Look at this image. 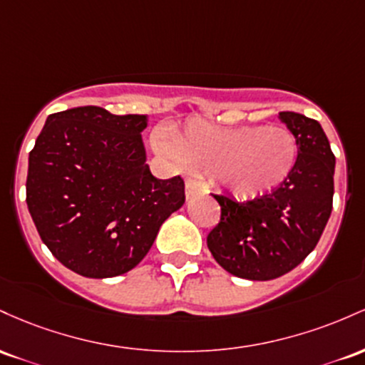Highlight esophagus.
<instances>
[{
	"mask_svg": "<svg viewBox=\"0 0 365 365\" xmlns=\"http://www.w3.org/2000/svg\"><path fill=\"white\" fill-rule=\"evenodd\" d=\"M200 190H202V187H200L198 182H195V181H186V198H191V196L198 193Z\"/></svg>",
	"mask_w": 365,
	"mask_h": 365,
	"instance_id": "1",
	"label": "esophagus"
}]
</instances>
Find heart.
I'll return each instance as SVG.
<instances>
[{"label": "heart", "instance_id": "obj_1", "mask_svg": "<svg viewBox=\"0 0 365 365\" xmlns=\"http://www.w3.org/2000/svg\"><path fill=\"white\" fill-rule=\"evenodd\" d=\"M167 147L179 162L208 174L217 186L237 200H257L272 193L292 174L297 163V141L281 128H219L190 120L167 134Z\"/></svg>", "mask_w": 365, "mask_h": 365}]
</instances>
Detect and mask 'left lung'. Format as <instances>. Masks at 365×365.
Masks as SVG:
<instances>
[{"instance_id": "obj_1", "label": "left lung", "mask_w": 365, "mask_h": 365, "mask_svg": "<svg viewBox=\"0 0 365 365\" xmlns=\"http://www.w3.org/2000/svg\"><path fill=\"white\" fill-rule=\"evenodd\" d=\"M279 120L298 146L288 179L250 202L214 195L220 220L207 247L220 267L243 279H276L297 267L315 248L333 208L334 155L321 124L294 112H281Z\"/></svg>"}]
</instances>
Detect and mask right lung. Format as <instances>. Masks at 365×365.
Wrapping results in <instances>:
<instances>
[{
  "label": "right lung",
  "mask_w": 365,
  "mask_h": 365,
  "mask_svg": "<svg viewBox=\"0 0 365 365\" xmlns=\"http://www.w3.org/2000/svg\"><path fill=\"white\" fill-rule=\"evenodd\" d=\"M146 124V115L77 106L51 113L29 153L36 229L53 257L81 276L103 279L136 267L186 200L181 175L150 172Z\"/></svg>",
  "instance_id": "obj_1"
}]
</instances>
